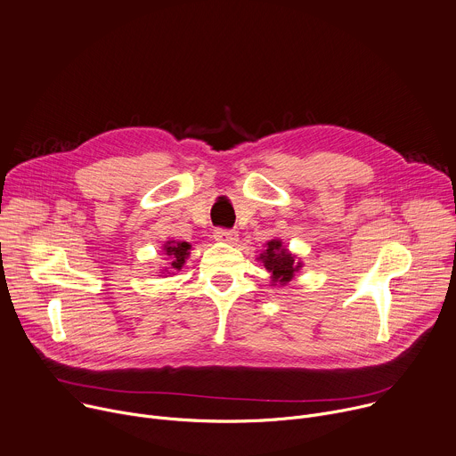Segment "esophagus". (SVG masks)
<instances>
[{
  "label": "esophagus",
  "instance_id": "esophagus-1",
  "mask_svg": "<svg viewBox=\"0 0 456 456\" xmlns=\"http://www.w3.org/2000/svg\"><path fill=\"white\" fill-rule=\"evenodd\" d=\"M215 238L227 241V243H234L238 240V232L234 229H225V227H218L215 229Z\"/></svg>",
  "mask_w": 456,
  "mask_h": 456
}]
</instances>
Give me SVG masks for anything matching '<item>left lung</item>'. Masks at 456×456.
<instances>
[{
    "mask_svg": "<svg viewBox=\"0 0 456 456\" xmlns=\"http://www.w3.org/2000/svg\"><path fill=\"white\" fill-rule=\"evenodd\" d=\"M260 260L264 262L265 269L273 273V281H280V285L287 283L300 269V264L295 262V256L289 255V251L283 249L281 241L278 240L267 243V249L264 255H260Z\"/></svg>",
    "mask_w": 456,
    "mask_h": 456,
    "instance_id": "left-lung-1",
    "label": "left lung"
}]
</instances>
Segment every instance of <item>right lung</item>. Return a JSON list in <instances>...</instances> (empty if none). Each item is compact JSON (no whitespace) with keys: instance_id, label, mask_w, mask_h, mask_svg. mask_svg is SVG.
Segmentation results:
<instances>
[{"instance_id":"right-lung-1","label":"right lung","mask_w":456,"mask_h":456,"mask_svg":"<svg viewBox=\"0 0 456 456\" xmlns=\"http://www.w3.org/2000/svg\"><path fill=\"white\" fill-rule=\"evenodd\" d=\"M191 245L187 241H167L165 245V253L171 258V267L180 271L182 265L185 264V258L189 255Z\"/></svg>"}]
</instances>
